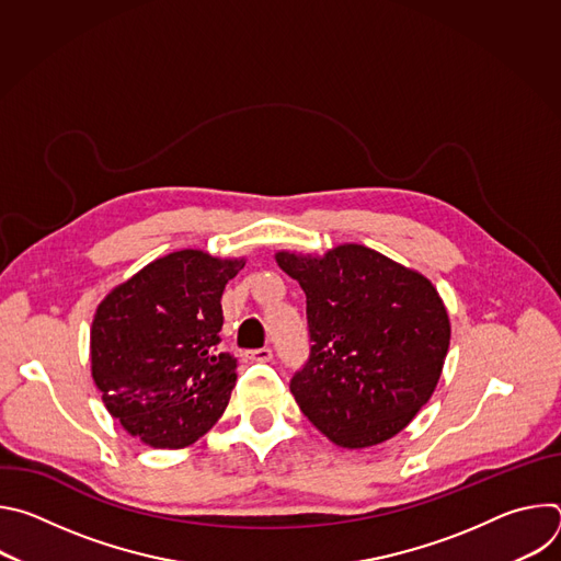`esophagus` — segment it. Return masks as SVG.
Masks as SVG:
<instances>
[{
    "label": "esophagus",
    "mask_w": 561,
    "mask_h": 561,
    "mask_svg": "<svg viewBox=\"0 0 561 561\" xmlns=\"http://www.w3.org/2000/svg\"><path fill=\"white\" fill-rule=\"evenodd\" d=\"M247 357H249L251 362H262V364H264V362H271V359H273V351L264 346V348L249 351V353H247Z\"/></svg>",
    "instance_id": "1"
}]
</instances>
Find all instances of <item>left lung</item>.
<instances>
[{"mask_svg": "<svg viewBox=\"0 0 561 561\" xmlns=\"http://www.w3.org/2000/svg\"><path fill=\"white\" fill-rule=\"evenodd\" d=\"M306 293L310 353L293 375L301 413L344 448L397 435L428 402L448 353V312L420 273L359 244L277 253Z\"/></svg>", "mask_w": 561, "mask_h": 561, "instance_id": "1", "label": "left lung"}]
</instances>
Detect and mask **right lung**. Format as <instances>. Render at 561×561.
Listing matches in <instances>:
<instances>
[{
	"label": "right lung",
	"mask_w": 561,
	"mask_h": 561,
	"mask_svg": "<svg viewBox=\"0 0 561 561\" xmlns=\"http://www.w3.org/2000/svg\"><path fill=\"white\" fill-rule=\"evenodd\" d=\"M242 266L244 260L178 251L100 304L93 379L108 413L144 444L188 446L224 413L237 359L219 348L221 293Z\"/></svg>",
	"instance_id": "right-lung-1"
}]
</instances>
